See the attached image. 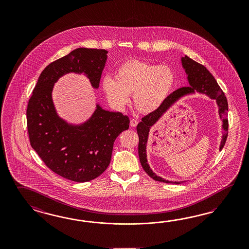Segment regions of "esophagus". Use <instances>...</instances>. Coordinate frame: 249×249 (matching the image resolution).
Here are the masks:
<instances>
[{
  "mask_svg": "<svg viewBox=\"0 0 249 249\" xmlns=\"http://www.w3.org/2000/svg\"><path fill=\"white\" fill-rule=\"evenodd\" d=\"M137 124H138V122L136 121L135 119H132V120L130 121V126H131V127H135V126L137 125Z\"/></svg>",
  "mask_w": 249,
  "mask_h": 249,
  "instance_id": "34e87169",
  "label": "esophagus"
}]
</instances>
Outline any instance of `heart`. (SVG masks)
I'll return each mask as SVG.
<instances>
[{
    "label": "heart",
    "instance_id": "obj_1",
    "mask_svg": "<svg viewBox=\"0 0 249 249\" xmlns=\"http://www.w3.org/2000/svg\"><path fill=\"white\" fill-rule=\"evenodd\" d=\"M176 85L175 72L167 65L138 59H128L118 65L114 77L107 75L102 87L108 102L117 109L125 107L130 94L142 114H151L162 107Z\"/></svg>",
    "mask_w": 249,
    "mask_h": 249
}]
</instances>
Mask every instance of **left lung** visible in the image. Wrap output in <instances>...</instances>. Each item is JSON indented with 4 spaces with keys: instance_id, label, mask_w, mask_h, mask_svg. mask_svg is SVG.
<instances>
[{
    "instance_id": "8db88e82",
    "label": "left lung",
    "mask_w": 249,
    "mask_h": 249,
    "mask_svg": "<svg viewBox=\"0 0 249 249\" xmlns=\"http://www.w3.org/2000/svg\"><path fill=\"white\" fill-rule=\"evenodd\" d=\"M182 65L185 69V72L187 74V80L189 86L179 88L175 92H172L170 95L165 100V102L162 105V107L157 111L151 113L142 117V121L137 124V134L139 136V143H138V155L140 163L142 164L143 170L156 181L163 182L167 184H181L184 183V181L181 182H172L165 180L163 178L157 177V175L150 168L149 164L147 163L146 159V143L148 140V135L151 127L157 123L159 118L163 115L169 107L174 105L180 97L184 96L187 93H195L196 92L206 94L212 99H215L216 104L219 107L218 113L220 115V118L223 121V136L221 141L219 150L223 149L228 134V105L227 97L225 96V93L222 91L220 86H218L216 80L214 79L211 72L206 69V67L202 64H198L197 62L194 61L191 58L185 55L182 57Z\"/></svg>"
}]
</instances>
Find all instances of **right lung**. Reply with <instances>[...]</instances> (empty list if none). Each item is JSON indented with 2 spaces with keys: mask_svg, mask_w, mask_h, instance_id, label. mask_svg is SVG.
Segmentation results:
<instances>
[{
  "mask_svg": "<svg viewBox=\"0 0 249 249\" xmlns=\"http://www.w3.org/2000/svg\"><path fill=\"white\" fill-rule=\"evenodd\" d=\"M107 50L78 48L51 63L40 74L29 100L26 117L32 147L48 168L73 182H88L107 170L114 142L129 128V117L99 105L89 120L73 125L60 118L52 99L57 80L68 72H84L99 87Z\"/></svg>",
  "mask_w": 249,
  "mask_h": 249,
  "instance_id": "1",
  "label": "right lung"
}]
</instances>
